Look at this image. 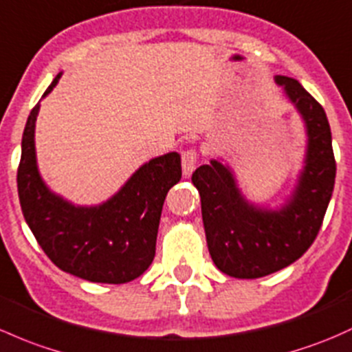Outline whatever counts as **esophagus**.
Masks as SVG:
<instances>
[{"instance_id": "esophagus-1", "label": "esophagus", "mask_w": 352, "mask_h": 352, "mask_svg": "<svg viewBox=\"0 0 352 352\" xmlns=\"http://www.w3.org/2000/svg\"><path fill=\"white\" fill-rule=\"evenodd\" d=\"M199 160V151L195 148H188V150L182 151V168L184 175H190L194 172L195 165H197Z\"/></svg>"}]
</instances>
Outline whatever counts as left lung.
<instances>
[{
	"label": "left lung",
	"mask_w": 352,
	"mask_h": 352,
	"mask_svg": "<svg viewBox=\"0 0 352 352\" xmlns=\"http://www.w3.org/2000/svg\"><path fill=\"white\" fill-rule=\"evenodd\" d=\"M307 128L305 166L282 209L250 204L231 168L217 160L192 173L201 194L202 221L214 265L234 278H260L292 265L319 234L332 197L336 160L325 111L298 80L276 76Z\"/></svg>",
	"instance_id": "obj_1"
}]
</instances>
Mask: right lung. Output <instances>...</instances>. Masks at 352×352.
Returning <instances> with one entry per match:
<instances>
[{
	"label": "right lung",
	"mask_w": 352,
	"mask_h": 352,
	"mask_svg": "<svg viewBox=\"0 0 352 352\" xmlns=\"http://www.w3.org/2000/svg\"><path fill=\"white\" fill-rule=\"evenodd\" d=\"M57 74L43 98L57 86ZM30 113L21 140L18 195L33 236L64 272L96 283H126L151 265L166 192L182 177L180 155L153 158L101 206L80 207L55 195L36 168L35 121Z\"/></svg>",
	"instance_id": "right-lung-1"
}]
</instances>
